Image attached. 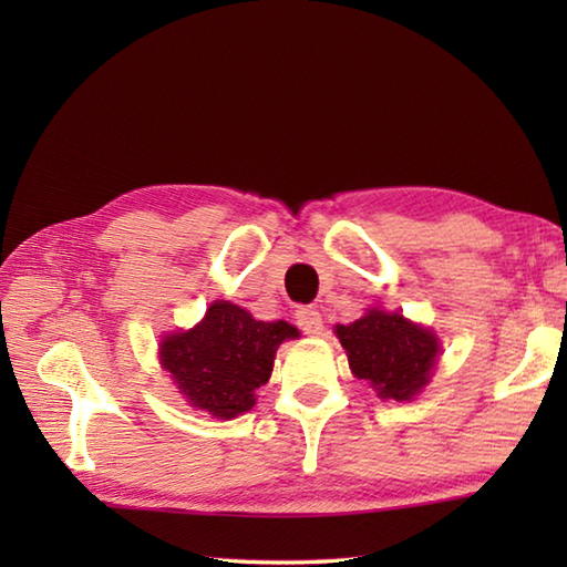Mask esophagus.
I'll return each mask as SVG.
<instances>
[{"label":"esophagus","mask_w":567,"mask_h":567,"mask_svg":"<svg viewBox=\"0 0 567 567\" xmlns=\"http://www.w3.org/2000/svg\"><path fill=\"white\" fill-rule=\"evenodd\" d=\"M295 319H297V327L302 329L305 333H309V336H319L321 329H323V321H321L319 309H311V307L297 309Z\"/></svg>","instance_id":"obj_1"}]
</instances>
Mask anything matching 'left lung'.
Returning a JSON list of instances; mask_svg holds the SVG:
<instances>
[{"label":"left lung","instance_id":"8db88e82","mask_svg":"<svg viewBox=\"0 0 567 567\" xmlns=\"http://www.w3.org/2000/svg\"><path fill=\"white\" fill-rule=\"evenodd\" d=\"M348 365L358 380L370 382L380 400L412 402L426 388L439 358L431 329L404 319L400 311L372 307L353 323L336 327Z\"/></svg>","mask_w":567,"mask_h":567}]
</instances>
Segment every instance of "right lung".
<instances>
[{"mask_svg": "<svg viewBox=\"0 0 567 567\" xmlns=\"http://www.w3.org/2000/svg\"><path fill=\"white\" fill-rule=\"evenodd\" d=\"M299 331L287 321H258L238 305L216 299L189 331L161 341V365L171 372L189 406L216 419L240 416L270 380L275 353Z\"/></svg>", "mask_w": 567, "mask_h": 567, "instance_id": "right-lung-1", "label": "right lung"}]
</instances>
